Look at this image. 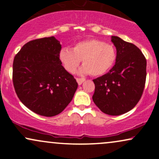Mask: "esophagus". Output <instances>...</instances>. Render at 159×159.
<instances>
[{
  "label": "esophagus",
  "mask_w": 159,
  "mask_h": 159,
  "mask_svg": "<svg viewBox=\"0 0 159 159\" xmlns=\"http://www.w3.org/2000/svg\"><path fill=\"white\" fill-rule=\"evenodd\" d=\"M76 81H77L78 85H81V84L85 81V79H84V78H76Z\"/></svg>",
  "instance_id": "1"
}]
</instances>
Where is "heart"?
Here are the masks:
<instances>
[{
	"mask_svg": "<svg viewBox=\"0 0 159 159\" xmlns=\"http://www.w3.org/2000/svg\"><path fill=\"white\" fill-rule=\"evenodd\" d=\"M59 59L66 70L74 73L82 61L80 72L101 76L108 72L116 59V51L113 45L102 40L90 39L78 42L72 49L63 48L59 53Z\"/></svg>",
	"mask_w": 159,
	"mask_h": 159,
	"instance_id": "heart-1",
	"label": "heart"
}]
</instances>
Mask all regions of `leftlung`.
Returning <instances> with one entry per match:
<instances>
[{"instance_id": "obj_1", "label": "left lung", "mask_w": 159, "mask_h": 159, "mask_svg": "<svg viewBox=\"0 0 159 159\" xmlns=\"http://www.w3.org/2000/svg\"><path fill=\"white\" fill-rule=\"evenodd\" d=\"M116 49L115 65L107 73L93 80V100L103 113L112 116L131 111L141 97L147 77V61L136 45L111 36Z\"/></svg>"}]
</instances>
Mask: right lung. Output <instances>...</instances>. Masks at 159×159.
Here are the masks:
<instances>
[{
    "label": "right lung",
    "mask_w": 159,
    "mask_h": 159,
    "mask_svg": "<svg viewBox=\"0 0 159 159\" xmlns=\"http://www.w3.org/2000/svg\"><path fill=\"white\" fill-rule=\"evenodd\" d=\"M54 36L32 40L15 56L12 81L20 101L36 114H59L73 98L78 83L62 66Z\"/></svg>",
    "instance_id": "1"
}]
</instances>
